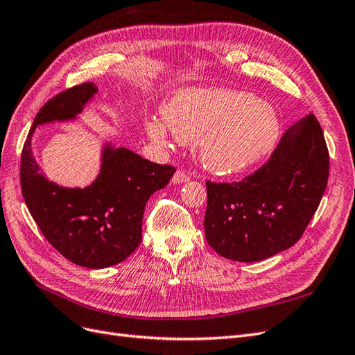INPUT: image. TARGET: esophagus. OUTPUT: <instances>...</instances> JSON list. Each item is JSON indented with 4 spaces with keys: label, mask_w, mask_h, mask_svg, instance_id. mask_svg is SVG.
<instances>
[{
    "label": "esophagus",
    "mask_w": 355,
    "mask_h": 355,
    "mask_svg": "<svg viewBox=\"0 0 355 355\" xmlns=\"http://www.w3.org/2000/svg\"><path fill=\"white\" fill-rule=\"evenodd\" d=\"M189 180V175L187 173L185 170H178L176 173L173 175V178H171V182H173V184H184V182H188Z\"/></svg>",
    "instance_id": "obj_1"
}]
</instances>
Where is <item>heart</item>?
Wrapping results in <instances>:
<instances>
[{"label": "heart", "mask_w": 355, "mask_h": 355, "mask_svg": "<svg viewBox=\"0 0 355 355\" xmlns=\"http://www.w3.org/2000/svg\"><path fill=\"white\" fill-rule=\"evenodd\" d=\"M164 120L146 121V133L164 144L167 132L178 141H197L202 164L218 173H240L270 154L280 135L270 103L225 89L182 90L163 106Z\"/></svg>", "instance_id": "b5f03b06"}]
</instances>
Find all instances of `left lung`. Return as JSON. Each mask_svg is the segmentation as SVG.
I'll list each match as a JSON object with an SVG mask.
<instances>
[{
    "instance_id": "1",
    "label": "left lung",
    "mask_w": 355,
    "mask_h": 355,
    "mask_svg": "<svg viewBox=\"0 0 355 355\" xmlns=\"http://www.w3.org/2000/svg\"><path fill=\"white\" fill-rule=\"evenodd\" d=\"M329 149L309 114L282 136L271 158L240 182L207 180L206 240L231 261L257 262L292 247L318 209Z\"/></svg>"
}]
</instances>
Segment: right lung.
Returning <instances> with one entry per match:
<instances>
[{"label": "right lung", "mask_w": 355, "mask_h": 355, "mask_svg": "<svg viewBox=\"0 0 355 355\" xmlns=\"http://www.w3.org/2000/svg\"><path fill=\"white\" fill-rule=\"evenodd\" d=\"M98 87L83 83L51 98L37 114L20 157L26 207L47 241L72 263L101 270L127 259L141 244L146 201L176 168L157 164L127 148L106 145L101 173L90 187L63 188L40 171L32 155L35 127L73 120Z\"/></svg>", "instance_id": "obj_1"}]
</instances>
